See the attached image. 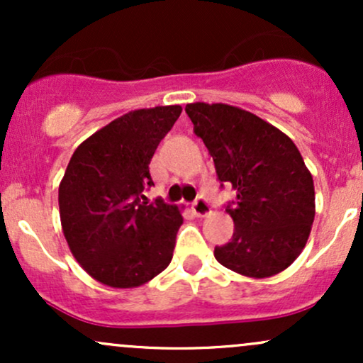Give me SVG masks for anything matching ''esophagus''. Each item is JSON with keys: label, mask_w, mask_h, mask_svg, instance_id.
<instances>
[{"label": "esophagus", "mask_w": 363, "mask_h": 363, "mask_svg": "<svg viewBox=\"0 0 363 363\" xmlns=\"http://www.w3.org/2000/svg\"><path fill=\"white\" fill-rule=\"evenodd\" d=\"M193 211L196 216H199V218H203V216H208L211 213V208L208 205V201L203 196H199L198 199L193 203Z\"/></svg>", "instance_id": "esophagus-1"}]
</instances>
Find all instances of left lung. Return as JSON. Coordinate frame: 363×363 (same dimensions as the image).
I'll return each mask as SVG.
<instances>
[{
  "mask_svg": "<svg viewBox=\"0 0 363 363\" xmlns=\"http://www.w3.org/2000/svg\"><path fill=\"white\" fill-rule=\"evenodd\" d=\"M194 135L213 157L220 182L237 193L227 206L230 242L215 247L220 264L249 278L278 274L301 256L315 215L314 181L285 133L228 104H187Z\"/></svg>",
  "mask_w": 363,
  "mask_h": 363,
  "instance_id": "1",
  "label": "left lung"
}]
</instances>
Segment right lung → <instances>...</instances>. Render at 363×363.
Segmentation results:
<instances>
[{"label": "right lung", "mask_w": 363, "mask_h": 363, "mask_svg": "<svg viewBox=\"0 0 363 363\" xmlns=\"http://www.w3.org/2000/svg\"><path fill=\"white\" fill-rule=\"evenodd\" d=\"M181 106L131 111L74 150L60 184L62 234L94 280L135 289L172 261L181 210L162 199L148 205L150 160Z\"/></svg>", "instance_id": "add662e5"}]
</instances>
